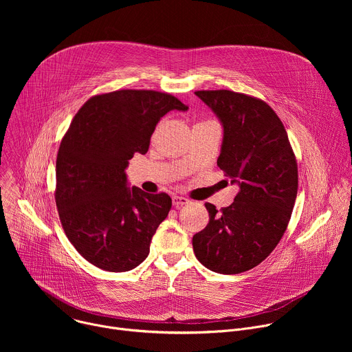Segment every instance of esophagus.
Instances as JSON below:
<instances>
[{
  "mask_svg": "<svg viewBox=\"0 0 352 352\" xmlns=\"http://www.w3.org/2000/svg\"><path fill=\"white\" fill-rule=\"evenodd\" d=\"M189 204V199L184 197V196H179V195H174L173 196V205L175 208H181V206H185Z\"/></svg>",
  "mask_w": 352,
  "mask_h": 352,
  "instance_id": "34e87169",
  "label": "esophagus"
}]
</instances>
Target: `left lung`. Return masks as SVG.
Segmentation results:
<instances>
[{"label":"left lung","mask_w":352,"mask_h":352,"mask_svg":"<svg viewBox=\"0 0 352 352\" xmlns=\"http://www.w3.org/2000/svg\"><path fill=\"white\" fill-rule=\"evenodd\" d=\"M195 94L223 126L217 166L239 192L221 212L206 204L209 224L193 235V252L212 272L238 274L263 262L285 232L298 167L283 122L262 100L231 90Z\"/></svg>","instance_id":"1"}]
</instances>
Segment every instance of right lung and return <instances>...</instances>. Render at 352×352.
Wrapping results in <instances>:
<instances>
[{
	"mask_svg": "<svg viewBox=\"0 0 352 352\" xmlns=\"http://www.w3.org/2000/svg\"><path fill=\"white\" fill-rule=\"evenodd\" d=\"M173 110L188 107L153 90L94 96L78 111L60 144V220L75 249L96 267L120 273L139 266L168 216L171 197L131 188L125 170L133 153H147L156 125Z\"/></svg>",
	"mask_w": 352,
	"mask_h": 352,
	"instance_id": "obj_1",
	"label": "right lung"
}]
</instances>
